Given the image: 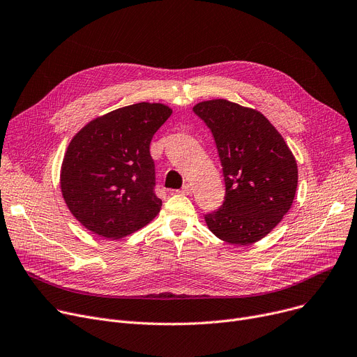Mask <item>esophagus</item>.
<instances>
[{
  "label": "esophagus",
  "mask_w": 357,
  "mask_h": 357,
  "mask_svg": "<svg viewBox=\"0 0 357 357\" xmlns=\"http://www.w3.org/2000/svg\"><path fill=\"white\" fill-rule=\"evenodd\" d=\"M181 194H183V195H189L192 192V186H191V183H183V186L181 188V191H179Z\"/></svg>",
  "instance_id": "esophagus-1"
}]
</instances>
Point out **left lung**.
<instances>
[{"instance_id": "left-lung-1", "label": "left lung", "mask_w": 357, "mask_h": 357, "mask_svg": "<svg viewBox=\"0 0 357 357\" xmlns=\"http://www.w3.org/2000/svg\"><path fill=\"white\" fill-rule=\"evenodd\" d=\"M194 112L211 129L225 182L222 205L205 215L220 240L248 245L264 238L291 208L296 159L268 119L254 109L215 99Z\"/></svg>"}]
</instances>
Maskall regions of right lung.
<instances>
[{
	"instance_id": "right-lung-1",
	"label": "right lung",
	"mask_w": 357,
	"mask_h": 357,
	"mask_svg": "<svg viewBox=\"0 0 357 357\" xmlns=\"http://www.w3.org/2000/svg\"><path fill=\"white\" fill-rule=\"evenodd\" d=\"M171 114L162 103L142 102L94 119L71 139L60 188L70 212L89 231L119 240L158 215L162 201L149 146Z\"/></svg>"
}]
</instances>
